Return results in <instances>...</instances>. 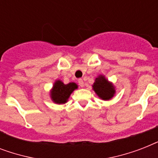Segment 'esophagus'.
Wrapping results in <instances>:
<instances>
[{"label":"esophagus","mask_w":158,"mask_h":158,"mask_svg":"<svg viewBox=\"0 0 158 158\" xmlns=\"http://www.w3.org/2000/svg\"><path fill=\"white\" fill-rule=\"evenodd\" d=\"M78 83H79V86L82 87V88H83V87L84 86V80H83V79H79V80H78Z\"/></svg>","instance_id":"obj_1"}]
</instances>
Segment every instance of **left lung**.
Listing matches in <instances>:
<instances>
[{
  "label": "left lung",
  "instance_id": "left-lung-1",
  "mask_svg": "<svg viewBox=\"0 0 158 158\" xmlns=\"http://www.w3.org/2000/svg\"><path fill=\"white\" fill-rule=\"evenodd\" d=\"M92 87L98 97L103 101H109L115 96V87L103 74L97 77Z\"/></svg>",
  "mask_w": 158,
  "mask_h": 158
}]
</instances>
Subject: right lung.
Returning <instances> with one entry per match:
<instances>
[{"mask_svg": "<svg viewBox=\"0 0 158 158\" xmlns=\"http://www.w3.org/2000/svg\"><path fill=\"white\" fill-rule=\"evenodd\" d=\"M78 89L77 84L71 82L64 84L60 79H56L50 90V98L56 104H64L68 102L70 94Z\"/></svg>", "mask_w": 158, "mask_h": 158, "instance_id": "1", "label": "right lung"}]
</instances>
